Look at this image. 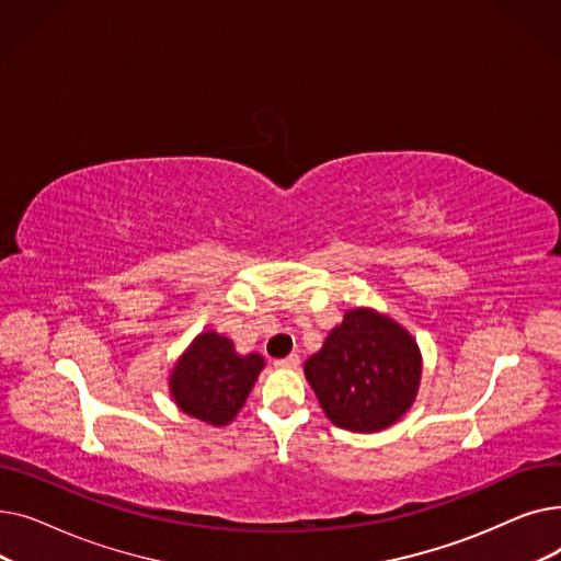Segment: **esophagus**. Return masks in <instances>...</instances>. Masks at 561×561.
<instances>
[{
  "instance_id": "34e87169",
  "label": "esophagus",
  "mask_w": 561,
  "mask_h": 561,
  "mask_svg": "<svg viewBox=\"0 0 561 561\" xmlns=\"http://www.w3.org/2000/svg\"><path fill=\"white\" fill-rule=\"evenodd\" d=\"M298 366H300L298 355H288L284 359H275V368H298Z\"/></svg>"
}]
</instances>
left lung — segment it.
Instances as JSON below:
<instances>
[{
  "instance_id": "8db88e82",
  "label": "left lung",
  "mask_w": 561,
  "mask_h": 561,
  "mask_svg": "<svg viewBox=\"0 0 561 561\" xmlns=\"http://www.w3.org/2000/svg\"><path fill=\"white\" fill-rule=\"evenodd\" d=\"M305 375L336 427L377 432L393 425L414 402L421 352L391 318L352 309L307 359Z\"/></svg>"
}]
</instances>
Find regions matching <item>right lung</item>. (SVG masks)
I'll return each instance as SVG.
<instances>
[{
  "label": "right lung",
  "mask_w": 561,
  "mask_h": 561,
  "mask_svg": "<svg viewBox=\"0 0 561 561\" xmlns=\"http://www.w3.org/2000/svg\"><path fill=\"white\" fill-rule=\"evenodd\" d=\"M261 368L259 355L239 357L229 339L206 332L174 366L170 391L184 414L211 425H227L239 414Z\"/></svg>",
  "instance_id": "1"
}]
</instances>
